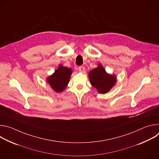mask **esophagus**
I'll return each mask as SVG.
<instances>
[{
  "label": "esophagus",
  "instance_id": "1",
  "mask_svg": "<svg viewBox=\"0 0 159 159\" xmlns=\"http://www.w3.org/2000/svg\"><path fill=\"white\" fill-rule=\"evenodd\" d=\"M79 72H84L85 71V68H84V66H80L79 67Z\"/></svg>",
  "mask_w": 159,
  "mask_h": 159
}]
</instances>
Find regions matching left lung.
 <instances>
[{
	"label": "left lung",
	"instance_id": "obj_1",
	"mask_svg": "<svg viewBox=\"0 0 159 159\" xmlns=\"http://www.w3.org/2000/svg\"><path fill=\"white\" fill-rule=\"evenodd\" d=\"M89 77L90 84L96 87L98 93L101 94L109 92L116 82V76L107 74L101 64L90 71Z\"/></svg>",
	"mask_w": 159,
	"mask_h": 159
}]
</instances>
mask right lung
Instances as JSON below:
<instances>
[{
	"instance_id": "obj_1",
	"label": "right lung",
	"mask_w": 159,
	"mask_h": 159,
	"mask_svg": "<svg viewBox=\"0 0 159 159\" xmlns=\"http://www.w3.org/2000/svg\"><path fill=\"white\" fill-rule=\"evenodd\" d=\"M72 73L71 69L60 65L58 69L47 78V81L55 92L60 93L63 91L69 84Z\"/></svg>"
}]
</instances>
